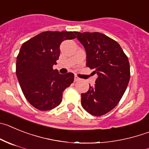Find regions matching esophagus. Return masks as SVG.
<instances>
[{"label":"esophagus","mask_w":149,"mask_h":149,"mask_svg":"<svg viewBox=\"0 0 149 149\" xmlns=\"http://www.w3.org/2000/svg\"><path fill=\"white\" fill-rule=\"evenodd\" d=\"M80 78H79L77 75L74 76V81L77 82V81H80Z\"/></svg>","instance_id":"34e87169"}]
</instances>
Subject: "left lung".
I'll list each match as a JSON object with an SVG mask.
<instances>
[{"label":"left lung","mask_w":149,"mask_h":149,"mask_svg":"<svg viewBox=\"0 0 149 149\" xmlns=\"http://www.w3.org/2000/svg\"><path fill=\"white\" fill-rule=\"evenodd\" d=\"M86 51V66L97 74L95 84L81 94L87 112L102 116L111 111L125 93L130 80V65L119 43L100 32H74Z\"/></svg>","instance_id":"8db88e82"}]
</instances>
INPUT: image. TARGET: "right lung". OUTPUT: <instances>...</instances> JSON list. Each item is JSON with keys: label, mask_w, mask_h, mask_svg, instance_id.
Segmentation results:
<instances>
[{"label": "right lung", "mask_w": 149, "mask_h": 149, "mask_svg": "<svg viewBox=\"0 0 149 149\" xmlns=\"http://www.w3.org/2000/svg\"><path fill=\"white\" fill-rule=\"evenodd\" d=\"M74 32L47 31L23 43L16 61V75L29 103L40 111L59 106L63 92L74 81L73 73L61 74L53 69L63 40L75 38Z\"/></svg>", "instance_id": "obj_1"}]
</instances>
